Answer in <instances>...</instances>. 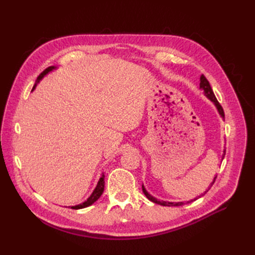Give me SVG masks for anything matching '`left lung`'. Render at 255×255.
<instances>
[{
    "label": "left lung",
    "mask_w": 255,
    "mask_h": 255,
    "mask_svg": "<svg viewBox=\"0 0 255 255\" xmlns=\"http://www.w3.org/2000/svg\"><path fill=\"white\" fill-rule=\"evenodd\" d=\"M200 88L201 89H203L204 90V95L211 100L212 102H214V104L216 105V107H217V110H218V112H219V114H220V116L222 118H225V112H223V109H222V106L219 104V102L217 101V99H216V97H215V95H214V92H213V89H212V87H211V85H210V82H208L207 80H206V78L205 76L202 74L201 75V78H200ZM225 155H226V151H225V154H223V156H222V159H223V157H225ZM216 177H217V175L215 176V179H214V181H213V183L211 184V186L208 187V189L204 192V194H206V192L210 190V188L213 186V184L215 183V180H216ZM142 191H143V194L145 195V197L148 198L150 201H152V202H154V203H156V204H159V205H164V206H180V205H184L185 204V202H177V203H174V202H166V201H159V200H157V199H155L154 197H152L148 191L145 190V188L143 187V185H142ZM203 196V195H202ZM200 198V197H199ZM198 198H196V199H194V200H191V201H187V203H190V202H192V201H195V200H197Z\"/></svg>",
    "instance_id": "obj_1"
}]
</instances>
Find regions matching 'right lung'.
Listing matches in <instances>:
<instances>
[{
	"mask_svg": "<svg viewBox=\"0 0 255 255\" xmlns=\"http://www.w3.org/2000/svg\"><path fill=\"white\" fill-rule=\"evenodd\" d=\"M53 69H55V67H49V68H47L45 69V70L43 71V72H41L40 74H39V76H38L37 78V81H36V84L39 82L43 76L45 75V74H48L50 71H52ZM36 84L34 85V87H33V90H34V88L36 87ZM104 174H102V176L100 177V180H99V182H98V185H97V187L95 188V190H94V192H92L91 194V196L86 200V201L85 202H83V203H81V204H79V205H75V206H69V207H71V208H73V210H81V208H85V207H87V206H90L91 204H94L97 200L102 196V194H103V191H104Z\"/></svg>",
	"mask_w": 255,
	"mask_h": 255,
	"instance_id": "add662e5",
	"label": "right lung"
}]
</instances>
